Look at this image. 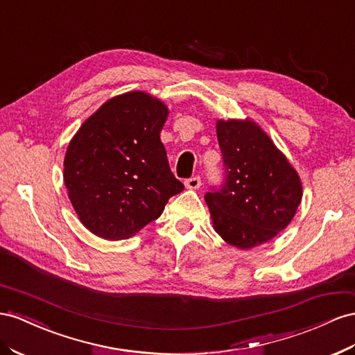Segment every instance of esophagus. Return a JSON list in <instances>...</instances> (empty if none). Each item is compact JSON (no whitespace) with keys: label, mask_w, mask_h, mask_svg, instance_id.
<instances>
[{"label":"esophagus","mask_w":355,"mask_h":355,"mask_svg":"<svg viewBox=\"0 0 355 355\" xmlns=\"http://www.w3.org/2000/svg\"><path fill=\"white\" fill-rule=\"evenodd\" d=\"M201 185V179L200 176H194V178H189L185 180V187L188 189H198Z\"/></svg>","instance_id":"obj_1"}]
</instances>
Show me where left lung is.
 Instances as JSON below:
<instances>
[{"instance_id":"8db88e82","label":"left lung","mask_w":355,"mask_h":355,"mask_svg":"<svg viewBox=\"0 0 355 355\" xmlns=\"http://www.w3.org/2000/svg\"><path fill=\"white\" fill-rule=\"evenodd\" d=\"M216 136L224 182L205 196L215 232L239 249L272 241L300 205L299 175L252 121H218Z\"/></svg>"}]
</instances>
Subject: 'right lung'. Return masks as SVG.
<instances>
[{"instance_id": "1", "label": "right lung", "mask_w": 355, "mask_h": 355, "mask_svg": "<svg viewBox=\"0 0 355 355\" xmlns=\"http://www.w3.org/2000/svg\"><path fill=\"white\" fill-rule=\"evenodd\" d=\"M167 114L166 104L149 94L127 92L104 103L71 139L64 182L76 214L95 236H134L184 189L159 139Z\"/></svg>"}]
</instances>
